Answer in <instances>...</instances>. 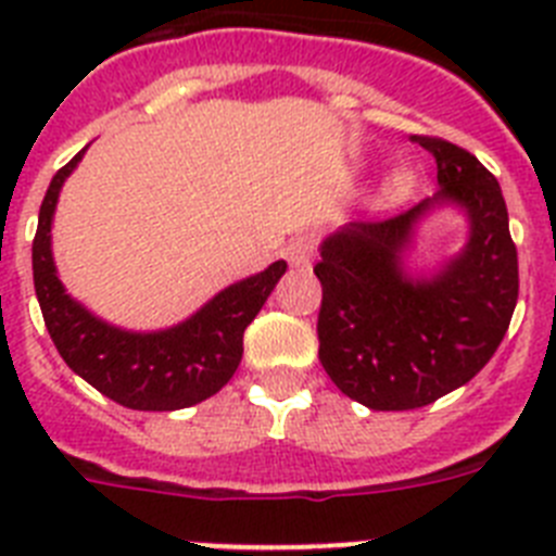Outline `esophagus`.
I'll return each instance as SVG.
<instances>
[{"mask_svg":"<svg viewBox=\"0 0 556 556\" xmlns=\"http://www.w3.org/2000/svg\"><path fill=\"white\" fill-rule=\"evenodd\" d=\"M314 253H317V239H314V233H303V236H298L294 242H289L287 262L292 264V267L303 269L312 264Z\"/></svg>","mask_w":556,"mask_h":556,"instance_id":"obj_1","label":"esophagus"}]
</instances>
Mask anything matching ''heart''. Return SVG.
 Listing matches in <instances>:
<instances>
[{
  "label": "heart",
  "mask_w": 556,
  "mask_h": 556,
  "mask_svg": "<svg viewBox=\"0 0 556 556\" xmlns=\"http://www.w3.org/2000/svg\"><path fill=\"white\" fill-rule=\"evenodd\" d=\"M409 191V175L406 172H395L390 178V184H387L384 189V198L387 200H401Z\"/></svg>",
  "instance_id": "1"
}]
</instances>
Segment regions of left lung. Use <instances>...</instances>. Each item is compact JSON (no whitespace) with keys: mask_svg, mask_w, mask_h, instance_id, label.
<instances>
[{"mask_svg":"<svg viewBox=\"0 0 556 556\" xmlns=\"http://www.w3.org/2000/svg\"><path fill=\"white\" fill-rule=\"evenodd\" d=\"M437 159L440 191L395 217L351 223L323 242L320 362L333 384L378 412L434 404L488 365L518 303V250L498 180L476 155L412 136ZM459 202L471 242L431 282L400 267L410 225L431 202Z\"/></svg>","mask_w":556,"mask_h":556,"instance_id":"1","label":"left lung"}]
</instances>
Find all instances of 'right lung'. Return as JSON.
<instances>
[{
	"label": "right lung",
	"mask_w": 556,
	"mask_h": 556,
	"mask_svg": "<svg viewBox=\"0 0 556 556\" xmlns=\"http://www.w3.org/2000/svg\"><path fill=\"white\" fill-rule=\"evenodd\" d=\"M83 152L55 172L38 211L33 239V281L43 323L58 353L72 370L102 395L139 412H172L217 395L242 362L244 328L287 273V262L223 289L194 317L166 331L130 333L97 320L63 292L58 281L49 228L63 180Z\"/></svg>",
	"instance_id": "1"
}]
</instances>
